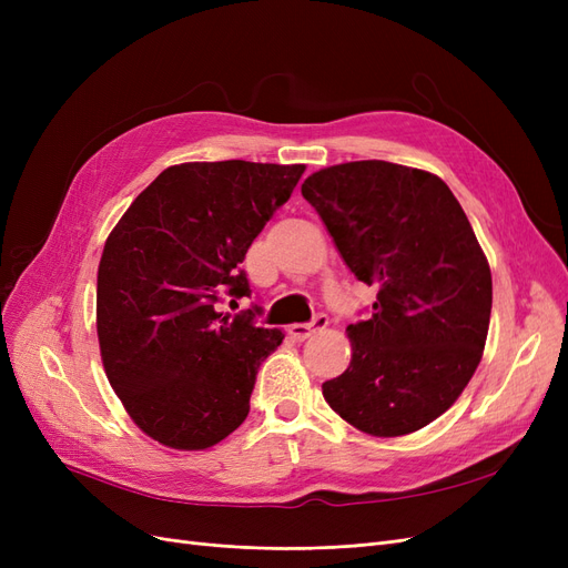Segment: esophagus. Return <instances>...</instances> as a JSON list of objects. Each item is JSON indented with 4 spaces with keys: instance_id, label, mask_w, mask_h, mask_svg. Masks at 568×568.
Masks as SVG:
<instances>
[{
    "instance_id": "esophagus-1",
    "label": "esophagus",
    "mask_w": 568,
    "mask_h": 568,
    "mask_svg": "<svg viewBox=\"0 0 568 568\" xmlns=\"http://www.w3.org/2000/svg\"><path fill=\"white\" fill-rule=\"evenodd\" d=\"M326 324H329V317L320 313L311 324H291L286 332H288V336L294 338V341H305L307 336H313L315 332L326 329Z\"/></svg>"
}]
</instances>
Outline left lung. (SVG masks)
<instances>
[{
	"instance_id": "8db88e82",
	"label": "left lung",
	"mask_w": 568,
	"mask_h": 568,
	"mask_svg": "<svg viewBox=\"0 0 568 568\" xmlns=\"http://www.w3.org/2000/svg\"><path fill=\"white\" fill-rule=\"evenodd\" d=\"M343 263L374 284L348 324L351 365L322 384L357 432L395 438L450 409L484 357L493 277L459 201L438 175L386 161L322 168L301 186Z\"/></svg>"
}]
</instances>
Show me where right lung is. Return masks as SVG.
I'll list each match as a JSON object with an SVG mask.
<instances>
[{"instance_id":"right-lung-1","label":"right lung","mask_w":568,"mask_h":568,"mask_svg":"<svg viewBox=\"0 0 568 568\" xmlns=\"http://www.w3.org/2000/svg\"><path fill=\"white\" fill-rule=\"evenodd\" d=\"M303 173L170 165L111 230L97 272L101 363L130 419L165 448H213L246 419L257 367L284 334L251 311L220 313V301L251 294L246 251Z\"/></svg>"}]
</instances>
